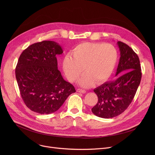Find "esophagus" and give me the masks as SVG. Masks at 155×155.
Returning a JSON list of instances; mask_svg holds the SVG:
<instances>
[{"mask_svg": "<svg viewBox=\"0 0 155 155\" xmlns=\"http://www.w3.org/2000/svg\"><path fill=\"white\" fill-rule=\"evenodd\" d=\"M77 92H79V93H82V94L86 93V91L82 90V89H80V88H77Z\"/></svg>", "mask_w": 155, "mask_h": 155, "instance_id": "obj_1", "label": "esophagus"}]
</instances>
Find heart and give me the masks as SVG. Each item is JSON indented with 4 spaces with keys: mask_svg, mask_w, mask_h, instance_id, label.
<instances>
[{
    "mask_svg": "<svg viewBox=\"0 0 155 155\" xmlns=\"http://www.w3.org/2000/svg\"><path fill=\"white\" fill-rule=\"evenodd\" d=\"M71 53L65 55L63 60L64 74L70 82H75L85 70L86 73L78 82L84 87L108 80L118 58L116 48L110 44L83 43L75 46Z\"/></svg>",
    "mask_w": 155,
    "mask_h": 155,
    "instance_id": "b5f03b06",
    "label": "heart"
}]
</instances>
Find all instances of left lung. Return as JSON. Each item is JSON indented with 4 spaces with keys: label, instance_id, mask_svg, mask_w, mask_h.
<instances>
[{
    "label": "left lung",
    "instance_id": "8db88e82",
    "mask_svg": "<svg viewBox=\"0 0 155 155\" xmlns=\"http://www.w3.org/2000/svg\"><path fill=\"white\" fill-rule=\"evenodd\" d=\"M117 43L120 56L116 76L119 77L94 90L98 97V102L92 112L95 116L105 119L117 116L128 107L141 79L139 57L126 44L120 41Z\"/></svg>",
    "mask_w": 155,
    "mask_h": 155
}]
</instances>
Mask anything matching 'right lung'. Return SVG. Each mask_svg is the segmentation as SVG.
Returning <instances> with one entry per match:
<instances>
[{"mask_svg":"<svg viewBox=\"0 0 155 155\" xmlns=\"http://www.w3.org/2000/svg\"><path fill=\"white\" fill-rule=\"evenodd\" d=\"M63 52L57 43L43 41L30 45L20 55L15 77L22 99L32 111L41 114L54 112L76 92L58 69L56 56Z\"/></svg>","mask_w":155,"mask_h":155,"instance_id":"1","label":"right lung"}]
</instances>
